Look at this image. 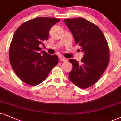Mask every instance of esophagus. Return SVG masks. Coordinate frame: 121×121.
I'll return each instance as SVG.
<instances>
[{
  "label": "esophagus",
  "mask_w": 121,
  "mask_h": 121,
  "mask_svg": "<svg viewBox=\"0 0 121 121\" xmlns=\"http://www.w3.org/2000/svg\"><path fill=\"white\" fill-rule=\"evenodd\" d=\"M59 59H60V60L62 61H64V62L67 61V59H66V58L64 57H60Z\"/></svg>",
  "instance_id": "obj_1"
}]
</instances>
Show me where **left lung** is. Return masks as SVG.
<instances>
[{
	"label": "left lung",
	"mask_w": 121,
	"mask_h": 121,
	"mask_svg": "<svg viewBox=\"0 0 121 121\" xmlns=\"http://www.w3.org/2000/svg\"><path fill=\"white\" fill-rule=\"evenodd\" d=\"M64 22L71 32L75 43L84 52L81 62L69 59L73 69L69 77L79 88H88L97 82L109 64L107 41L100 28L84 18L66 19Z\"/></svg>",
	"instance_id": "left-lung-1"
}]
</instances>
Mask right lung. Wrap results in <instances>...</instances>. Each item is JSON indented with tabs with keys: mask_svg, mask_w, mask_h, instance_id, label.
<instances>
[{
	"mask_svg": "<svg viewBox=\"0 0 121 121\" xmlns=\"http://www.w3.org/2000/svg\"><path fill=\"white\" fill-rule=\"evenodd\" d=\"M60 21L36 18L23 23L15 32L9 48L10 62L18 77L27 84L35 86L41 83L58 64L56 55H51L44 51L39 52L42 49L39 45H44L50 29Z\"/></svg>",
	"mask_w": 121,
	"mask_h": 121,
	"instance_id": "add662e5",
	"label": "right lung"
}]
</instances>
